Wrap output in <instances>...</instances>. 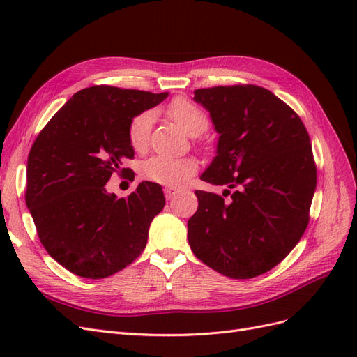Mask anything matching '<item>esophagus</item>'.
<instances>
[{
    "mask_svg": "<svg viewBox=\"0 0 357 357\" xmlns=\"http://www.w3.org/2000/svg\"><path fill=\"white\" fill-rule=\"evenodd\" d=\"M177 189H174V188H165L164 189V193H165V198L167 199H172V198H174L176 195H177Z\"/></svg>",
    "mask_w": 357,
    "mask_h": 357,
    "instance_id": "esophagus-1",
    "label": "esophagus"
}]
</instances>
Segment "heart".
<instances>
[{
	"mask_svg": "<svg viewBox=\"0 0 357 357\" xmlns=\"http://www.w3.org/2000/svg\"><path fill=\"white\" fill-rule=\"evenodd\" d=\"M168 116L174 121L186 134L197 137L202 134L208 126V119L198 105L185 100L176 98L171 101L168 109ZM153 116L150 112H144L132 119L128 129V138L132 149L137 152H143L147 147L150 129H152ZM198 169L197 162L190 158H168V156H153L143 162L142 174L150 181L158 185L169 188H177L195 174Z\"/></svg>",
	"mask_w": 357,
	"mask_h": 357,
	"instance_id": "b5f03b06",
	"label": "heart"
}]
</instances>
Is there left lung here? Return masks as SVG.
<instances>
[{
    "label": "left lung",
    "instance_id": "8db88e82",
    "mask_svg": "<svg viewBox=\"0 0 357 357\" xmlns=\"http://www.w3.org/2000/svg\"><path fill=\"white\" fill-rule=\"evenodd\" d=\"M193 93L219 134L201 180L234 192L229 201L195 192L199 205L188 222L190 248L226 277H257L283 261L308 225L317 183L308 132L287 104L259 86Z\"/></svg>",
    "mask_w": 357,
    "mask_h": 357
}]
</instances>
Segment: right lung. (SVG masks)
I'll use <instances>...</instances> for the list:
<instances>
[{
  "instance_id": "obj_1",
  "label": "right lung",
  "mask_w": 357,
  "mask_h": 357,
  "mask_svg": "<svg viewBox=\"0 0 357 357\" xmlns=\"http://www.w3.org/2000/svg\"><path fill=\"white\" fill-rule=\"evenodd\" d=\"M169 93L92 86L74 93L31 147L25 201L41 244L84 278H105L142 255L150 223L165 205L162 188L142 181L128 198L105 183L134 158L132 119Z\"/></svg>"
}]
</instances>
